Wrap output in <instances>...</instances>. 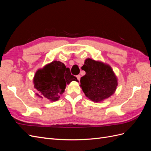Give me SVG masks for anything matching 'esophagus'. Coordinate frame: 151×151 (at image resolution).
I'll return each mask as SVG.
<instances>
[{
	"label": "esophagus",
	"instance_id": "obj_1",
	"mask_svg": "<svg viewBox=\"0 0 151 151\" xmlns=\"http://www.w3.org/2000/svg\"><path fill=\"white\" fill-rule=\"evenodd\" d=\"M76 77H77V79H78L79 81H80V79H81V76H80V75H77Z\"/></svg>",
	"mask_w": 151,
	"mask_h": 151
}]
</instances>
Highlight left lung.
<instances>
[{
    "instance_id": "left-lung-1",
    "label": "left lung",
    "mask_w": 151,
    "mask_h": 151,
    "mask_svg": "<svg viewBox=\"0 0 151 151\" xmlns=\"http://www.w3.org/2000/svg\"><path fill=\"white\" fill-rule=\"evenodd\" d=\"M81 68L86 74L81 78L80 86L87 98L99 103L115 93L118 79L109 64L88 58Z\"/></svg>"
}]
</instances>
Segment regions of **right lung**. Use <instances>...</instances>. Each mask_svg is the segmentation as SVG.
<instances>
[{
  "label": "right lung",
  "mask_w": 151,
  "mask_h": 151,
  "mask_svg": "<svg viewBox=\"0 0 151 151\" xmlns=\"http://www.w3.org/2000/svg\"><path fill=\"white\" fill-rule=\"evenodd\" d=\"M72 81L79 82L75 76L71 75L70 69L66 68L64 63L54 60L38 69L33 83L37 96L54 102L64 93L66 84H69Z\"/></svg>",
  "instance_id": "right-lung-1"
}]
</instances>
